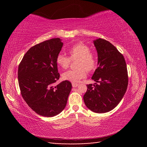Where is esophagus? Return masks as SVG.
Masks as SVG:
<instances>
[{
  "label": "esophagus",
  "mask_w": 147,
  "mask_h": 147,
  "mask_svg": "<svg viewBox=\"0 0 147 147\" xmlns=\"http://www.w3.org/2000/svg\"><path fill=\"white\" fill-rule=\"evenodd\" d=\"M72 86H73V88H76V87L78 86V84H77V83H72Z\"/></svg>",
  "instance_id": "esophagus-1"
}]
</instances>
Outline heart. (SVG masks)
Returning a JSON list of instances; mask_svg holds the SVG:
<instances>
[{
    "label": "heart",
    "mask_w": 147,
    "mask_h": 147,
    "mask_svg": "<svg viewBox=\"0 0 147 147\" xmlns=\"http://www.w3.org/2000/svg\"><path fill=\"white\" fill-rule=\"evenodd\" d=\"M72 59H78L77 66L79 69L69 70L63 74L65 80L76 83L86 76V69L91 71L95 66L96 61L94 55L90 53V48L83 43H78L69 50ZM71 58L63 54H59L56 57V62L63 69H67L71 63Z\"/></svg>",
    "instance_id": "b5f03b06"
}]
</instances>
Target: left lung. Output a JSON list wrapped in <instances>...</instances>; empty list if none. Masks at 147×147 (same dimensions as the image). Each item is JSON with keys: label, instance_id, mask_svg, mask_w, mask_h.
Returning a JSON list of instances; mask_svg holds the SVG:
<instances>
[{"label": "left lung", "instance_id": "8db88e82", "mask_svg": "<svg viewBox=\"0 0 147 147\" xmlns=\"http://www.w3.org/2000/svg\"><path fill=\"white\" fill-rule=\"evenodd\" d=\"M93 43L97 52L98 68L91 78L96 83L87 85L84 101L93 112L106 113L118 105L126 93L127 67L123 54L109 41L98 38Z\"/></svg>", "mask_w": 147, "mask_h": 147}]
</instances>
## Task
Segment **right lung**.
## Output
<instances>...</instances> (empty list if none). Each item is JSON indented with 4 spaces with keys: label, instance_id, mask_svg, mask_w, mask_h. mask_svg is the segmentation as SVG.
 <instances>
[{
    "label": "right lung",
    "instance_id": "1",
    "mask_svg": "<svg viewBox=\"0 0 147 147\" xmlns=\"http://www.w3.org/2000/svg\"><path fill=\"white\" fill-rule=\"evenodd\" d=\"M63 43L59 38L45 41L31 47L18 68V82L22 96L39 115L51 117L65 108L72 89L69 81L54 86L59 78L56 57Z\"/></svg>",
    "mask_w": 147,
    "mask_h": 147
}]
</instances>
